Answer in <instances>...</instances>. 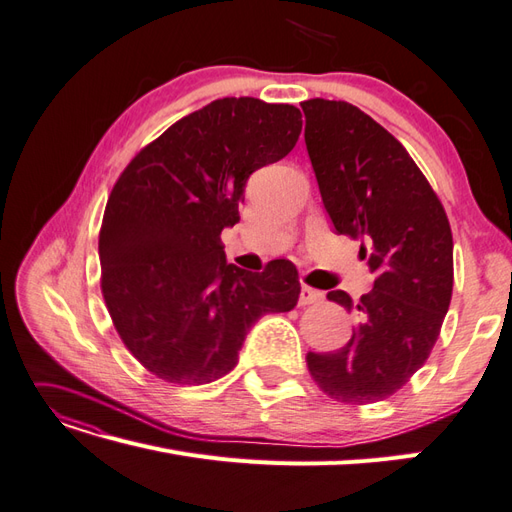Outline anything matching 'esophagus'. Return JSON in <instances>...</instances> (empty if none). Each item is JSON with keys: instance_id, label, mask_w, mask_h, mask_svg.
Wrapping results in <instances>:
<instances>
[{"instance_id": "1", "label": "esophagus", "mask_w": 512, "mask_h": 512, "mask_svg": "<svg viewBox=\"0 0 512 512\" xmlns=\"http://www.w3.org/2000/svg\"><path fill=\"white\" fill-rule=\"evenodd\" d=\"M324 298V294L320 290H313V287L309 285H303L300 287V296H298V305H313V303H320V300Z\"/></svg>"}]
</instances>
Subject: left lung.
Returning a JSON list of instances; mask_svg holds the SVG:
<instances>
[{"instance_id": "8db88e82", "label": "left lung", "mask_w": 512, "mask_h": 512, "mask_svg": "<svg viewBox=\"0 0 512 512\" xmlns=\"http://www.w3.org/2000/svg\"><path fill=\"white\" fill-rule=\"evenodd\" d=\"M305 144L322 203L339 235L361 240L376 274L359 303L344 290L326 298L355 311L350 342L309 352L318 387L346 404L393 396L426 363L454 283L448 216L413 157L372 116L346 101L309 99Z\"/></svg>"}]
</instances>
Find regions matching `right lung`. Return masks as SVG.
Returning <instances> with one entry per match:
<instances>
[{"label":"right lung","instance_id":"add662e5","mask_svg":"<svg viewBox=\"0 0 512 512\" xmlns=\"http://www.w3.org/2000/svg\"><path fill=\"white\" fill-rule=\"evenodd\" d=\"M300 110L253 97L207 103L127 164L99 233L101 292L123 344L166 383L229 374L251 326L296 307L292 261L227 264L222 229L240 220L246 181L294 149Z\"/></svg>","mask_w":512,"mask_h":512}]
</instances>
